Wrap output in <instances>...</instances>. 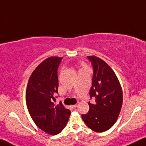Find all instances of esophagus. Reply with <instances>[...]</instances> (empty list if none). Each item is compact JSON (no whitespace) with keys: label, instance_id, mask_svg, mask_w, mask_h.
Listing matches in <instances>:
<instances>
[{"label":"esophagus","instance_id":"1","mask_svg":"<svg viewBox=\"0 0 146 146\" xmlns=\"http://www.w3.org/2000/svg\"><path fill=\"white\" fill-rule=\"evenodd\" d=\"M77 106V104H75V105H72V106H71V107L72 108H76Z\"/></svg>","mask_w":146,"mask_h":146}]
</instances>
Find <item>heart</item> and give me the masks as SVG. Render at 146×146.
Returning a JSON list of instances; mask_svg holds the SVG:
<instances>
[{
	"instance_id": "obj_1",
	"label": "heart",
	"mask_w": 146,
	"mask_h": 146,
	"mask_svg": "<svg viewBox=\"0 0 146 146\" xmlns=\"http://www.w3.org/2000/svg\"><path fill=\"white\" fill-rule=\"evenodd\" d=\"M82 69H86V68H88V66H87V65L84 64H82Z\"/></svg>"
}]
</instances>
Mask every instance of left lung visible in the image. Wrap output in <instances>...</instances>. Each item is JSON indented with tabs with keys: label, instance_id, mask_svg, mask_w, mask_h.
I'll return each instance as SVG.
<instances>
[{
	"label": "left lung",
	"instance_id": "obj_1",
	"mask_svg": "<svg viewBox=\"0 0 146 146\" xmlns=\"http://www.w3.org/2000/svg\"><path fill=\"white\" fill-rule=\"evenodd\" d=\"M93 66L91 98L95 104L89 103V111L82 118L89 128L98 133L108 130L114 125L123 106V89L116 74L100 57L87 56Z\"/></svg>",
	"mask_w": 146,
	"mask_h": 146
}]
</instances>
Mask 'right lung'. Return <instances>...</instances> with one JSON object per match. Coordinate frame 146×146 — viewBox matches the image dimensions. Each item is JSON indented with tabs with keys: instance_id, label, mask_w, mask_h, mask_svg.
Instances as JSON below:
<instances>
[{
	"instance_id": "right-lung-1",
	"label": "right lung",
	"mask_w": 146,
	"mask_h": 146,
	"mask_svg": "<svg viewBox=\"0 0 146 146\" xmlns=\"http://www.w3.org/2000/svg\"><path fill=\"white\" fill-rule=\"evenodd\" d=\"M63 57H50L42 61L32 73L27 85L26 101L36 125L46 133L59 134L68 123L70 110L52 100L58 93L57 68Z\"/></svg>"
}]
</instances>
